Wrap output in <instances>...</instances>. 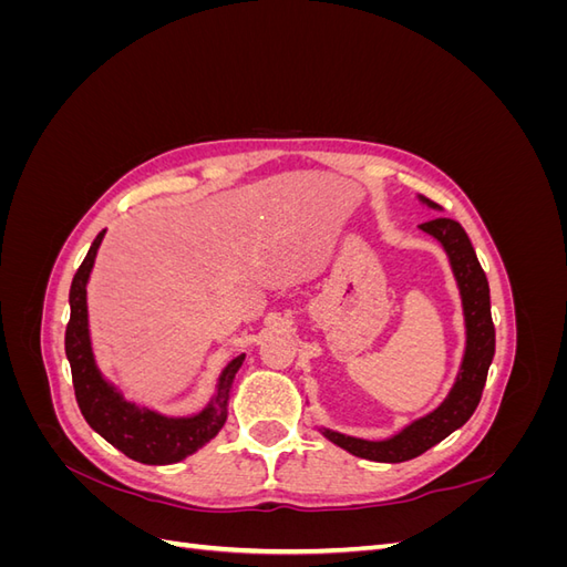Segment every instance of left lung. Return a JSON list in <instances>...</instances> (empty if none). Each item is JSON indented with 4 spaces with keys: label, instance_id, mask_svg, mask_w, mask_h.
Wrapping results in <instances>:
<instances>
[{
    "label": "left lung",
    "instance_id": "left-lung-1",
    "mask_svg": "<svg viewBox=\"0 0 567 567\" xmlns=\"http://www.w3.org/2000/svg\"><path fill=\"white\" fill-rule=\"evenodd\" d=\"M419 200L431 210H440V205L419 196ZM421 231L433 236L447 255L454 281L458 288L461 310H463V326H466V348H463L461 367L456 371V379L452 390L431 414H425L416 421L404 425L402 431L385 440H364L342 435L331 427H319V433L338 444L340 450L350 452L352 456L379 461V463H402L409 458H416L423 452L435 447L447 435L466 423L480 402L483 394L487 371L494 357V323L489 312V284L483 267L477 262V255L471 246V238L463 231V227L454 219L435 217L431 221L419 225Z\"/></svg>",
    "mask_w": 567,
    "mask_h": 567
}]
</instances>
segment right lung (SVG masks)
<instances>
[{
    "label": "right lung",
    "mask_w": 567,
    "mask_h": 567,
    "mask_svg": "<svg viewBox=\"0 0 567 567\" xmlns=\"http://www.w3.org/2000/svg\"><path fill=\"white\" fill-rule=\"evenodd\" d=\"M104 234L106 229L94 238L87 257H84V262L75 271L71 296H68L71 321H68L65 329V357L73 371L78 406L92 431L111 442L125 456L146 463V466H167V463H177L196 454L227 423L231 385L246 354L234 357L221 369L210 402L192 416H165L156 409L127 402L123 392L99 371L90 336L87 284Z\"/></svg>",
    "instance_id": "1"
}]
</instances>
